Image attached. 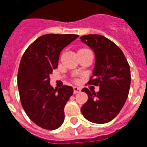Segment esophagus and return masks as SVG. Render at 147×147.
<instances>
[{
	"instance_id": "esophagus-1",
	"label": "esophagus",
	"mask_w": 147,
	"mask_h": 147,
	"mask_svg": "<svg viewBox=\"0 0 147 147\" xmlns=\"http://www.w3.org/2000/svg\"><path fill=\"white\" fill-rule=\"evenodd\" d=\"M73 91H74V94H76V93L80 92V89L78 88V87H73Z\"/></svg>"
}]
</instances>
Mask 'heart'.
I'll return each instance as SVG.
<instances>
[{"mask_svg":"<svg viewBox=\"0 0 147 147\" xmlns=\"http://www.w3.org/2000/svg\"><path fill=\"white\" fill-rule=\"evenodd\" d=\"M84 50H88V49H80V50H79L78 52H80V51H84Z\"/></svg>","mask_w":147,"mask_h":147,"instance_id":"1","label":"heart"}]
</instances>
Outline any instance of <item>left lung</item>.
Masks as SVG:
<instances>
[{
  "label": "left lung",
  "mask_w": 147,
  "mask_h": 147,
  "mask_svg": "<svg viewBox=\"0 0 147 147\" xmlns=\"http://www.w3.org/2000/svg\"><path fill=\"white\" fill-rule=\"evenodd\" d=\"M81 41L95 53V63L89 84L99 86L98 92L82 89L88 99L81 107L86 119L107 123L120 112L127 101L131 86V70L123 52L114 42L101 35H87Z\"/></svg>",
  "instance_id": "obj_1"
}]
</instances>
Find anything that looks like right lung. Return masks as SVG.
I'll return each mask as SVG.
<instances>
[{"label":"right lung","mask_w":147,"mask_h":147,"mask_svg":"<svg viewBox=\"0 0 147 147\" xmlns=\"http://www.w3.org/2000/svg\"><path fill=\"white\" fill-rule=\"evenodd\" d=\"M79 37L75 34H46L31 44L20 59L17 84L20 102L28 118L46 130H56L64 121V106L73 88L54 89L50 74L57 68L60 52Z\"/></svg>","instance_id":"add662e5"}]
</instances>
